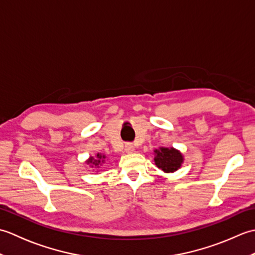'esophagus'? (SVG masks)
Listing matches in <instances>:
<instances>
[{"instance_id":"esophagus-1","label":"esophagus","mask_w":255,"mask_h":255,"mask_svg":"<svg viewBox=\"0 0 255 255\" xmlns=\"http://www.w3.org/2000/svg\"><path fill=\"white\" fill-rule=\"evenodd\" d=\"M125 151H126L127 153H132L134 152V147L131 143H126L125 144Z\"/></svg>"}]
</instances>
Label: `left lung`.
I'll return each instance as SVG.
<instances>
[{"mask_svg": "<svg viewBox=\"0 0 255 255\" xmlns=\"http://www.w3.org/2000/svg\"><path fill=\"white\" fill-rule=\"evenodd\" d=\"M154 164L164 173H173L182 166L184 155L180 150L173 147H160L154 151Z\"/></svg>", "mask_w": 255, "mask_h": 255, "instance_id": "1", "label": "left lung"}]
</instances>
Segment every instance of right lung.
I'll return each instance as SVG.
<instances>
[{"label":"right lung","instance_id":"right-lung-1","mask_svg":"<svg viewBox=\"0 0 255 255\" xmlns=\"http://www.w3.org/2000/svg\"><path fill=\"white\" fill-rule=\"evenodd\" d=\"M106 155L104 153H96L95 156H90V158L85 161V163L88 164L90 167H92L93 170H96V172H99L100 167L105 163L106 161Z\"/></svg>","mask_w":255,"mask_h":255}]
</instances>
